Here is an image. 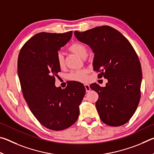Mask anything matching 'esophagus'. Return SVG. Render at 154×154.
Returning <instances> with one entry per match:
<instances>
[{
	"label": "esophagus",
	"instance_id": "esophagus-1",
	"mask_svg": "<svg viewBox=\"0 0 154 154\" xmlns=\"http://www.w3.org/2000/svg\"><path fill=\"white\" fill-rule=\"evenodd\" d=\"M84 86L85 88V91H86V92H89L90 91V85L88 84H84Z\"/></svg>",
	"mask_w": 154,
	"mask_h": 154
}]
</instances>
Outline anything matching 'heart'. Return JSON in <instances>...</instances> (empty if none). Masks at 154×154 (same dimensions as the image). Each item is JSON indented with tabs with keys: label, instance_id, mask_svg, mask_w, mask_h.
<instances>
[{
	"label": "heart",
	"instance_id": "heart-1",
	"mask_svg": "<svg viewBox=\"0 0 154 154\" xmlns=\"http://www.w3.org/2000/svg\"><path fill=\"white\" fill-rule=\"evenodd\" d=\"M69 50L82 58H85L88 56V48L84 44L81 43H75L70 46ZM57 63L60 67H62L64 64V56L62 53H58L57 55ZM87 70H80L72 72L69 75V79L77 82H85L87 79Z\"/></svg>",
	"mask_w": 154,
	"mask_h": 154
}]
</instances>
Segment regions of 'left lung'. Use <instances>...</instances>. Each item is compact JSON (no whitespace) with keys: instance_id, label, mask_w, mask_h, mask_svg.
Wrapping results in <instances>:
<instances>
[{"instance_id":"8db88e82","label":"left lung","mask_w":154,"mask_h":154,"mask_svg":"<svg viewBox=\"0 0 154 154\" xmlns=\"http://www.w3.org/2000/svg\"><path fill=\"white\" fill-rule=\"evenodd\" d=\"M74 33L94 53L93 67L100 72L98 78L108 80L105 87L96 83L90 86L98 94L96 107L100 119L111 126L126 124L140 98L142 70L136 51L122 33L109 26Z\"/></svg>"}]
</instances>
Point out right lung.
Listing matches in <instances>:
<instances>
[{
    "label": "right lung",
    "mask_w": 154,
    "mask_h": 154,
    "mask_svg": "<svg viewBox=\"0 0 154 154\" xmlns=\"http://www.w3.org/2000/svg\"><path fill=\"white\" fill-rule=\"evenodd\" d=\"M72 35V31L36 34L24 44L18 56V76L31 112L43 126L56 131L75 123L85 93L84 85L77 82H70L65 89L55 85V77L60 71L57 55Z\"/></svg>",
    "instance_id": "right-lung-1"
}]
</instances>
